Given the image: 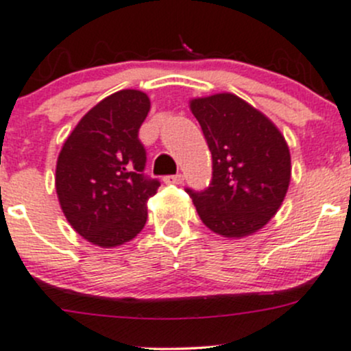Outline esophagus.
Instances as JSON below:
<instances>
[{
    "label": "esophagus",
    "mask_w": 351,
    "mask_h": 351,
    "mask_svg": "<svg viewBox=\"0 0 351 351\" xmlns=\"http://www.w3.org/2000/svg\"><path fill=\"white\" fill-rule=\"evenodd\" d=\"M165 183H173V185H182L183 183V175H169L165 176Z\"/></svg>",
    "instance_id": "34e87169"
}]
</instances>
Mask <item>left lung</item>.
<instances>
[{
  "label": "left lung",
  "mask_w": 351,
  "mask_h": 351,
  "mask_svg": "<svg viewBox=\"0 0 351 351\" xmlns=\"http://www.w3.org/2000/svg\"><path fill=\"white\" fill-rule=\"evenodd\" d=\"M190 110L212 153V183L192 192L202 222L222 238L254 234L280 208L292 175L284 134L232 93L192 98Z\"/></svg>",
  "instance_id": "obj_1"
}]
</instances>
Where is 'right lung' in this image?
Here are the masks:
<instances>
[{
	"label": "right lung",
	"instance_id": "right-lung-1",
	"mask_svg": "<svg viewBox=\"0 0 351 351\" xmlns=\"http://www.w3.org/2000/svg\"><path fill=\"white\" fill-rule=\"evenodd\" d=\"M151 100L120 90L104 98L67 136L56 165V192L67 222L100 247L129 243L143 231L158 180L146 178L139 127Z\"/></svg>",
	"mask_w": 351,
	"mask_h": 351
}]
</instances>
